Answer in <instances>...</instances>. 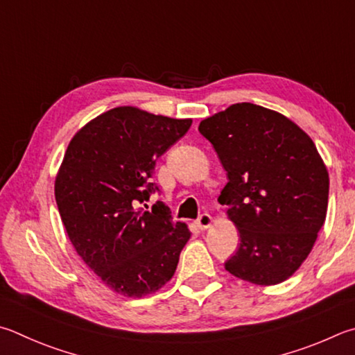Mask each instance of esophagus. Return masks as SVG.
<instances>
[{
    "mask_svg": "<svg viewBox=\"0 0 355 355\" xmlns=\"http://www.w3.org/2000/svg\"><path fill=\"white\" fill-rule=\"evenodd\" d=\"M212 225V217L209 216V214H202L198 217V220H197V227L200 228V230H208L209 227Z\"/></svg>",
    "mask_w": 355,
    "mask_h": 355,
    "instance_id": "obj_1",
    "label": "esophagus"
}]
</instances>
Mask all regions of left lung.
Returning a JSON list of instances; mask_svg holds the SVG:
<instances>
[{
	"label": "left lung",
	"instance_id": "obj_1",
	"mask_svg": "<svg viewBox=\"0 0 355 355\" xmlns=\"http://www.w3.org/2000/svg\"><path fill=\"white\" fill-rule=\"evenodd\" d=\"M228 183L218 202L241 245L225 270L257 286L288 279L323 227L329 173L311 137L287 116L242 102L203 119Z\"/></svg>",
	"mask_w": 355,
	"mask_h": 355
}]
</instances>
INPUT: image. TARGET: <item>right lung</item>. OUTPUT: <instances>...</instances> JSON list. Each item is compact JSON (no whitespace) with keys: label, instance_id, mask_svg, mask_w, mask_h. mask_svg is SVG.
I'll return each mask as SVG.
<instances>
[{"label":"right lung","instance_id":"right-lung-1","mask_svg":"<svg viewBox=\"0 0 355 355\" xmlns=\"http://www.w3.org/2000/svg\"><path fill=\"white\" fill-rule=\"evenodd\" d=\"M138 107H116L69 141L55 175V202L71 243L104 284L128 298L155 293L172 279L191 231L149 198L155 161L189 130Z\"/></svg>","mask_w":355,"mask_h":355}]
</instances>
